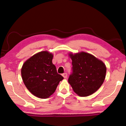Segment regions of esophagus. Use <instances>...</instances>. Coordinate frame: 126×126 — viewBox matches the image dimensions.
<instances>
[{"label":"esophagus","instance_id":"obj_1","mask_svg":"<svg viewBox=\"0 0 126 126\" xmlns=\"http://www.w3.org/2000/svg\"><path fill=\"white\" fill-rule=\"evenodd\" d=\"M62 76L63 77V78H66L67 76V73H63V74H62Z\"/></svg>","mask_w":126,"mask_h":126}]
</instances>
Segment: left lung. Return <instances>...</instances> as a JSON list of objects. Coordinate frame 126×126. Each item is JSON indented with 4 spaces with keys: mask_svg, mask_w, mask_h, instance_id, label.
<instances>
[{
    "mask_svg": "<svg viewBox=\"0 0 126 126\" xmlns=\"http://www.w3.org/2000/svg\"><path fill=\"white\" fill-rule=\"evenodd\" d=\"M72 73L68 82L77 94L87 96L97 91L105 81L106 67L101 60L83 52L69 53Z\"/></svg>",
    "mask_w": 126,
    "mask_h": 126,
    "instance_id": "left-lung-1",
    "label": "left lung"
}]
</instances>
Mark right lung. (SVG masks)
<instances>
[{"mask_svg":"<svg viewBox=\"0 0 126 126\" xmlns=\"http://www.w3.org/2000/svg\"><path fill=\"white\" fill-rule=\"evenodd\" d=\"M53 55L48 51L34 54L23 63L21 73L23 82L34 96L46 99L54 93L63 79L53 64Z\"/></svg>","mask_w":126,"mask_h":126,"instance_id":"1","label":"right lung"}]
</instances>
